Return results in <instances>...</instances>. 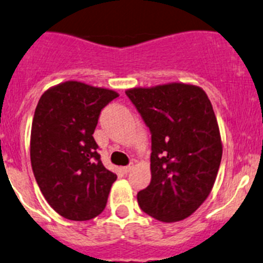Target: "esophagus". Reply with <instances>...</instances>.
<instances>
[{
    "mask_svg": "<svg viewBox=\"0 0 263 263\" xmlns=\"http://www.w3.org/2000/svg\"><path fill=\"white\" fill-rule=\"evenodd\" d=\"M133 169V164H129V165H126V166H123V172L124 173H129V172H130Z\"/></svg>",
    "mask_w": 263,
    "mask_h": 263,
    "instance_id": "obj_1",
    "label": "esophagus"
}]
</instances>
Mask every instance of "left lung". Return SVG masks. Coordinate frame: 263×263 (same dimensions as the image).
Masks as SVG:
<instances>
[{
	"mask_svg": "<svg viewBox=\"0 0 263 263\" xmlns=\"http://www.w3.org/2000/svg\"><path fill=\"white\" fill-rule=\"evenodd\" d=\"M125 94L152 134V180L138 193L139 207L158 221H182L210 196L221 164L210 99L200 87L178 83Z\"/></svg>",
	"mask_w": 263,
	"mask_h": 263,
	"instance_id": "left-lung-1",
	"label": "left lung"
}]
</instances>
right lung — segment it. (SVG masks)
Here are the masks:
<instances>
[{"instance_id": "1", "label": "right lung", "mask_w": 263, "mask_h": 263, "mask_svg": "<svg viewBox=\"0 0 263 263\" xmlns=\"http://www.w3.org/2000/svg\"><path fill=\"white\" fill-rule=\"evenodd\" d=\"M119 95L66 81L42 94L31 128L33 176L60 216L87 221L105 208L117 176L103 165L94 134L101 110Z\"/></svg>"}]
</instances>
